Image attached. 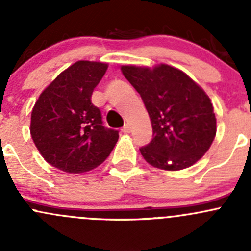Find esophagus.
I'll use <instances>...</instances> for the list:
<instances>
[{
	"label": "esophagus",
	"mask_w": 251,
	"mask_h": 251,
	"mask_svg": "<svg viewBox=\"0 0 251 251\" xmlns=\"http://www.w3.org/2000/svg\"><path fill=\"white\" fill-rule=\"evenodd\" d=\"M123 132H124V133H130V132H131L130 125H127V124H126V125L124 126V128H123Z\"/></svg>",
	"instance_id": "obj_1"
}]
</instances>
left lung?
Wrapping results in <instances>:
<instances>
[{
	"mask_svg": "<svg viewBox=\"0 0 251 251\" xmlns=\"http://www.w3.org/2000/svg\"><path fill=\"white\" fill-rule=\"evenodd\" d=\"M124 76L141 95L153 127V140L140 149L161 170L189 168L209 151L216 118L209 96L186 73L168 64L123 65Z\"/></svg>",
	"mask_w": 251,
	"mask_h": 251,
	"instance_id": "left-lung-1",
	"label": "left lung"
}]
</instances>
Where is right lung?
Instances as JSON below:
<instances>
[{
	"label": "right lung",
	"mask_w": 251,
	"mask_h": 251,
	"mask_svg": "<svg viewBox=\"0 0 251 251\" xmlns=\"http://www.w3.org/2000/svg\"><path fill=\"white\" fill-rule=\"evenodd\" d=\"M107 63L78 60L41 92L31 111L30 133L50 165L69 174L97 168L109 156L118 131L102 125L100 110L91 103Z\"/></svg>",
	"instance_id": "1"
}]
</instances>
